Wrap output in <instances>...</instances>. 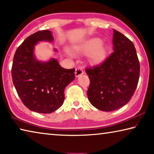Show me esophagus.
<instances>
[{
    "mask_svg": "<svg viewBox=\"0 0 154 154\" xmlns=\"http://www.w3.org/2000/svg\"><path fill=\"white\" fill-rule=\"evenodd\" d=\"M75 77H79L80 75H82L83 74V69H82V68H77L76 69H75Z\"/></svg>",
    "mask_w": 154,
    "mask_h": 154,
    "instance_id": "34e87169",
    "label": "esophagus"
}]
</instances>
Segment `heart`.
Listing matches in <instances>:
<instances>
[{
    "label": "heart",
    "mask_w": 154,
    "mask_h": 154,
    "mask_svg": "<svg viewBox=\"0 0 154 154\" xmlns=\"http://www.w3.org/2000/svg\"><path fill=\"white\" fill-rule=\"evenodd\" d=\"M102 41L99 38H92L85 42L74 45L72 51L75 54L87 53L91 51L89 54V59L92 62H99L103 60L106 55V51L104 47L100 45Z\"/></svg>",
    "instance_id": "b5f03b06"
}]
</instances>
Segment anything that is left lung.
Returning <instances> with one entry per match:
<instances>
[{
    "label": "left lung",
    "mask_w": 154,
    "mask_h": 154,
    "mask_svg": "<svg viewBox=\"0 0 154 154\" xmlns=\"http://www.w3.org/2000/svg\"><path fill=\"white\" fill-rule=\"evenodd\" d=\"M113 32L114 51L101 64L85 70L90 80L88 100L103 111L126 105L139 79L140 64L133 43L118 31Z\"/></svg>",
    "instance_id": "obj_1"
}]
</instances>
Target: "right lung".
<instances>
[{
	"label": "right lung",
	"mask_w": 154,
	"mask_h": 154,
	"mask_svg": "<svg viewBox=\"0 0 154 154\" xmlns=\"http://www.w3.org/2000/svg\"><path fill=\"white\" fill-rule=\"evenodd\" d=\"M54 40L50 30L32 34L18 47L13 61L12 79L18 96L28 109L40 113H51L60 107L65 88L75 78V69H64L56 58H36L35 46ZM54 51H58L55 48Z\"/></svg>",
	"instance_id": "right-lung-1"
}]
</instances>
